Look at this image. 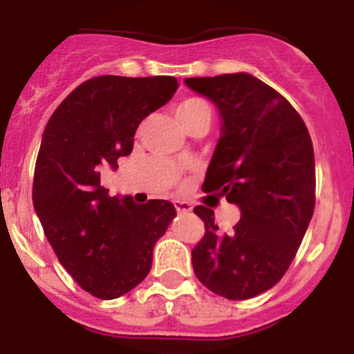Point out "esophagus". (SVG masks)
Instances as JSON below:
<instances>
[{"instance_id":"1","label":"esophagus","mask_w":354,"mask_h":354,"mask_svg":"<svg viewBox=\"0 0 354 354\" xmlns=\"http://www.w3.org/2000/svg\"><path fill=\"white\" fill-rule=\"evenodd\" d=\"M174 209L178 210V214H189L192 210V207H191V203H189V201L174 200Z\"/></svg>"}]
</instances>
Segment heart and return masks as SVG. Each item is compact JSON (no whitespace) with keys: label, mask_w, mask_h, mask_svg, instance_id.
I'll list each match as a JSON object with an SVG mask.
<instances>
[{"label":"heart","mask_w":354,"mask_h":354,"mask_svg":"<svg viewBox=\"0 0 354 354\" xmlns=\"http://www.w3.org/2000/svg\"><path fill=\"white\" fill-rule=\"evenodd\" d=\"M176 118L187 129L198 120H212V108L207 100L200 99V97H191V99L183 100L182 104H178Z\"/></svg>","instance_id":"heart-1"}]
</instances>
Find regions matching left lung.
Instances as JSON below:
<instances>
[{
    "instance_id": "left-lung-1",
    "label": "left lung",
    "mask_w": 354,
    "mask_h": 354,
    "mask_svg": "<svg viewBox=\"0 0 354 354\" xmlns=\"http://www.w3.org/2000/svg\"><path fill=\"white\" fill-rule=\"evenodd\" d=\"M212 100L223 126L205 192H221L241 219L221 234L198 205L205 236L192 250L196 277L210 292L246 301L283 279L315 210V156L304 120L283 95L250 73L185 79Z\"/></svg>"
}]
</instances>
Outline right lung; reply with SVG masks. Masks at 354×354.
<instances>
[{
    "mask_svg": "<svg viewBox=\"0 0 354 354\" xmlns=\"http://www.w3.org/2000/svg\"><path fill=\"white\" fill-rule=\"evenodd\" d=\"M174 77L100 75L59 104L44 127L32 200L59 263L82 290L111 301L147 277L153 248L176 216L171 201L109 196L102 169L133 151L136 127L169 102Z\"/></svg>",
    "mask_w": 354,
    "mask_h": 354,
    "instance_id": "1",
    "label": "right lung"
}]
</instances>
